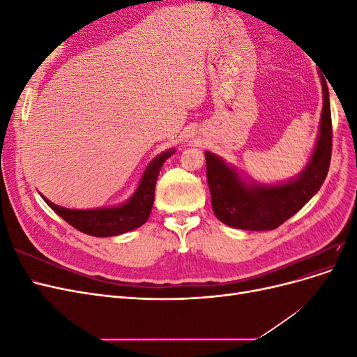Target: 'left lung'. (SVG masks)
I'll return each mask as SVG.
<instances>
[{
    "label": "left lung",
    "mask_w": 357,
    "mask_h": 357,
    "mask_svg": "<svg viewBox=\"0 0 357 357\" xmlns=\"http://www.w3.org/2000/svg\"><path fill=\"white\" fill-rule=\"evenodd\" d=\"M321 86L323 110L317 146L298 178L278 186H247L220 158L205 153L213 211L220 222L245 231L275 229L304 207L321 188L332 155L329 91L323 75Z\"/></svg>",
    "instance_id": "1"
}]
</instances>
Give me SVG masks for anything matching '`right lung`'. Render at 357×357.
<instances>
[{
	"label": "right lung",
	"mask_w": 357,
	"mask_h": 357,
	"mask_svg": "<svg viewBox=\"0 0 357 357\" xmlns=\"http://www.w3.org/2000/svg\"><path fill=\"white\" fill-rule=\"evenodd\" d=\"M172 153H174V150H169V152L162 153L150 162L134 197L126 204L121 205V207L100 210H70L58 207V205L46 198L43 199L46 201V204L59 218L83 234L93 236H114L125 234L128 231L139 228V226L147 222L153 207L155 186L159 171L162 165H164V162Z\"/></svg>",
	"instance_id": "1"
}]
</instances>
